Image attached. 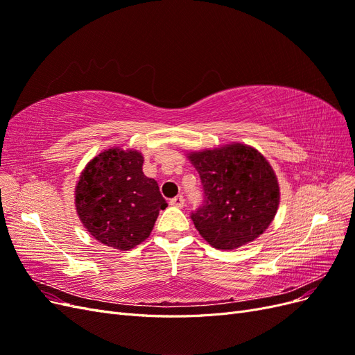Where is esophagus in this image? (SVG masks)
<instances>
[{
	"mask_svg": "<svg viewBox=\"0 0 355 355\" xmlns=\"http://www.w3.org/2000/svg\"><path fill=\"white\" fill-rule=\"evenodd\" d=\"M170 206L182 209V207L185 206V198L182 197V196H178V197H175V198H171V200H170Z\"/></svg>",
	"mask_w": 355,
	"mask_h": 355,
	"instance_id": "1",
	"label": "esophagus"
}]
</instances>
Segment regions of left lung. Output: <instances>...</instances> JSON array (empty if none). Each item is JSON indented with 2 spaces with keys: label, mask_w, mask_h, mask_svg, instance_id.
Listing matches in <instances>:
<instances>
[{
  "label": "left lung",
  "mask_w": 355,
  "mask_h": 355,
  "mask_svg": "<svg viewBox=\"0 0 355 355\" xmlns=\"http://www.w3.org/2000/svg\"><path fill=\"white\" fill-rule=\"evenodd\" d=\"M188 158L204 189L202 204L191 213L201 237L219 250H234L263 234L280 204V187L266 158L243 144Z\"/></svg>",
  "instance_id": "obj_1"
}]
</instances>
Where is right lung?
<instances>
[{
    "mask_svg": "<svg viewBox=\"0 0 355 355\" xmlns=\"http://www.w3.org/2000/svg\"><path fill=\"white\" fill-rule=\"evenodd\" d=\"M135 149L111 148L85 166L75 187V207L84 228L102 244L130 250L151 234L167 207L158 184L142 171Z\"/></svg>",
    "mask_w": 355,
    "mask_h": 355,
    "instance_id": "1",
    "label": "right lung"
}]
</instances>
